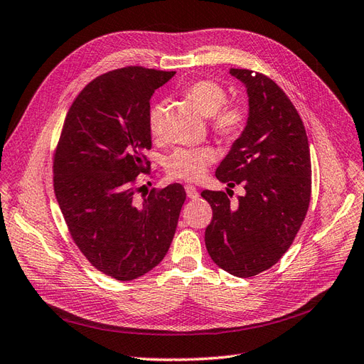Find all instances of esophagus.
<instances>
[{"instance_id": "34e87169", "label": "esophagus", "mask_w": 364, "mask_h": 364, "mask_svg": "<svg viewBox=\"0 0 364 364\" xmlns=\"http://www.w3.org/2000/svg\"><path fill=\"white\" fill-rule=\"evenodd\" d=\"M186 193H188V196H189V198H192V200H196V198H198V196H200L198 189H196L195 186H192V184L186 186Z\"/></svg>"}]
</instances>
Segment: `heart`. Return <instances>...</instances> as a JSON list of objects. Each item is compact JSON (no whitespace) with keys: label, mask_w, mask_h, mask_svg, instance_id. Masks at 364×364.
Instances as JSON below:
<instances>
[{"label":"heart","mask_w":364,"mask_h":364,"mask_svg":"<svg viewBox=\"0 0 364 364\" xmlns=\"http://www.w3.org/2000/svg\"><path fill=\"white\" fill-rule=\"evenodd\" d=\"M184 96L200 109L205 117H210L212 129L223 139H235L247 124V109L240 103H225L227 91L221 84L210 79L192 82L184 90ZM164 102H155L149 111V131L154 137H161ZM216 159L212 148H186L175 151L168 159L171 175L183 180H200L207 168Z\"/></svg>","instance_id":"heart-1"}]
</instances>
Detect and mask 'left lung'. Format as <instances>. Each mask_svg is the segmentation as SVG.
Returning a JSON list of instances; mask_svg holds the SVG:
<instances>
[{"label":"left lung","instance_id":"obj_1","mask_svg":"<svg viewBox=\"0 0 364 364\" xmlns=\"http://www.w3.org/2000/svg\"><path fill=\"white\" fill-rule=\"evenodd\" d=\"M245 85L248 117L216 169L228 188L245 195L230 204L225 192L204 191L213 218L205 228L212 261L237 277H252L284 256L311 200V157L304 122L285 92L261 73L230 68Z\"/></svg>","mask_w":364,"mask_h":364}]
</instances>
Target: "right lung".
Listing matches in <instances>:
<instances>
[{
	"mask_svg": "<svg viewBox=\"0 0 364 364\" xmlns=\"http://www.w3.org/2000/svg\"><path fill=\"white\" fill-rule=\"evenodd\" d=\"M173 75L124 67L91 80L68 109L55 152V193L73 241L117 280L163 261L186 200L180 183L141 198L134 186L149 168V100Z\"/></svg>",
	"mask_w": 364,
	"mask_h": 364,
	"instance_id": "right-lung-1",
	"label": "right lung"
}]
</instances>
